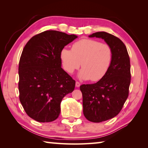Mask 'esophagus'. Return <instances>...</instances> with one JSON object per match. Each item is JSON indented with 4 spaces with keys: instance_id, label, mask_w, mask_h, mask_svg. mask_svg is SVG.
<instances>
[{
    "instance_id": "obj_1",
    "label": "esophagus",
    "mask_w": 148,
    "mask_h": 148,
    "mask_svg": "<svg viewBox=\"0 0 148 148\" xmlns=\"http://www.w3.org/2000/svg\"><path fill=\"white\" fill-rule=\"evenodd\" d=\"M80 86H81V83H79V82H77V81H76V86L77 87V88H79Z\"/></svg>"
}]
</instances>
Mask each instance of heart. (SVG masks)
Segmentation results:
<instances>
[{
    "label": "heart",
    "mask_w": 148,
    "mask_h": 148,
    "mask_svg": "<svg viewBox=\"0 0 148 148\" xmlns=\"http://www.w3.org/2000/svg\"><path fill=\"white\" fill-rule=\"evenodd\" d=\"M60 57L64 70L72 74L83 68L78 73L80 79L99 81L109 70L112 58V49L108 45L99 40L83 39L74 43L72 49L64 48Z\"/></svg>",
    "instance_id": "obj_1"
}]
</instances>
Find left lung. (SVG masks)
<instances>
[{
	"label": "left lung",
	"mask_w": 148,
	"mask_h": 148,
	"mask_svg": "<svg viewBox=\"0 0 148 148\" xmlns=\"http://www.w3.org/2000/svg\"><path fill=\"white\" fill-rule=\"evenodd\" d=\"M88 37L103 39L112 51L111 64L105 76L96 83L80 86L84 116L90 121L100 123L117 116L128 98L130 58L124 43L112 34L98 32Z\"/></svg>",
	"instance_id": "1"
}]
</instances>
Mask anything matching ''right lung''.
Returning a JSON list of instances; mask_svg holds the SVG:
<instances>
[{
  "instance_id": "add662e5",
  "label": "right lung",
  "mask_w": 148,
  "mask_h": 148,
  "mask_svg": "<svg viewBox=\"0 0 148 148\" xmlns=\"http://www.w3.org/2000/svg\"><path fill=\"white\" fill-rule=\"evenodd\" d=\"M77 37L47 30L32 37L24 47L18 67L20 100L34 120H55L63 98L74 90L76 81L62 68L60 55Z\"/></svg>"
}]
</instances>
